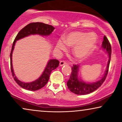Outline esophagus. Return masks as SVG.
Returning a JSON list of instances; mask_svg holds the SVG:
<instances>
[{"label":"esophagus","instance_id":"34e87169","mask_svg":"<svg viewBox=\"0 0 122 122\" xmlns=\"http://www.w3.org/2000/svg\"><path fill=\"white\" fill-rule=\"evenodd\" d=\"M67 63L65 62V61H61L60 62V65L61 66H62L63 65H67Z\"/></svg>","mask_w":122,"mask_h":122}]
</instances>
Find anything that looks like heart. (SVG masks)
I'll use <instances>...</instances> for the list:
<instances>
[{"instance_id":"obj_1","label":"heart","mask_w":122,"mask_h":122,"mask_svg":"<svg viewBox=\"0 0 122 122\" xmlns=\"http://www.w3.org/2000/svg\"><path fill=\"white\" fill-rule=\"evenodd\" d=\"M97 37L94 32L75 31L66 35L64 40L60 39L57 43L58 49L66 51L67 46L72 47V52L75 57L82 60L89 56L96 47Z\"/></svg>"}]
</instances>
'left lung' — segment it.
<instances>
[{
    "mask_svg": "<svg viewBox=\"0 0 122 122\" xmlns=\"http://www.w3.org/2000/svg\"><path fill=\"white\" fill-rule=\"evenodd\" d=\"M102 47L103 50L106 51L109 58L106 71L103 77L98 81L92 82V83L88 84L82 81V80H79L78 78V71H79L80 66L79 65H73V66L71 68L72 71H71L70 77L67 82V87L73 93L77 94V95H86V94H90L98 89L105 81L108 73L112 54L111 45L105 36H104V40L102 42Z\"/></svg>",
    "mask_w": 122,
    "mask_h": 122,
    "instance_id": "1",
    "label": "left lung"
}]
</instances>
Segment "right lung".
Listing matches in <instances>:
<instances>
[{
    "label": "right lung",
    "mask_w": 122,
    "mask_h": 122,
    "mask_svg": "<svg viewBox=\"0 0 122 122\" xmlns=\"http://www.w3.org/2000/svg\"><path fill=\"white\" fill-rule=\"evenodd\" d=\"M54 30V27L49 24L41 22L30 23L28 25L25 26L24 28H23L17 34V36L14 39L10 55L11 72H12L14 80L22 88L30 91H36L44 87L49 80L51 71L56 69L58 67L60 62L58 61V60L56 59L50 60L47 64L44 71L38 79L31 82H24L21 81L19 80L15 76L12 65V52L14 50V45H15L16 41L31 35H39L41 36H49Z\"/></svg>",
    "instance_id": "1"
}]
</instances>
